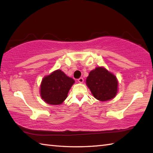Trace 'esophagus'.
<instances>
[{
  "label": "esophagus",
  "mask_w": 153,
  "mask_h": 153,
  "mask_svg": "<svg viewBox=\"0 0 153 153\" xmlns=\"http://www.w3.org/2000/svg\"><path fill=\"white\" fill-rule=\"evenodd\" d=\"M77 81H78L79 83H83V82H84V78H83V77H79V78L77 79Z\"/></svg>",
  "instance_id": "34e87169"
}]
</instances>
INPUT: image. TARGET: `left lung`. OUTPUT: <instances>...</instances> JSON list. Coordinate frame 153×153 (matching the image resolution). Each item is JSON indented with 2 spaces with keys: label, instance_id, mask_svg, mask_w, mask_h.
<instances>
[{
  "label": "left lung",
  "instance_id": "left-lung-1",
  "mask_svg": "<svg viewBox=\"0 0 153 153\" xmlns=\"http://www.w3.org/2000/svg\"><path fill=\"white\" fill-rule=\"evenodd\" d=\"M86 85L94 97L100 101L113 99L118 90L117 77L102 67H97L90 72Z\"/></svg>",
  "mask_w": 153,
  "mask_h": 153
}]
</instances>
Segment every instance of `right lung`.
<instances>
[{
	"label": "right lung",
	"mask_w": 153,
	"mask_h": 153,
	"mask_svg": "<svg viewBox=\"0 0 153 153\" xmlns=\"http://www.w3.org/2000/svg\"><path fill=\"white\" fill-rule=\"evenodd\" d=\"M74 83V79L58 69L42 79L40 85V97L49 105H60L67 98Z\"/></svg>",
	"instance_id": "right-lung-1"
}]
</instances>
